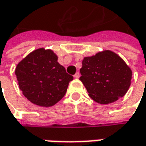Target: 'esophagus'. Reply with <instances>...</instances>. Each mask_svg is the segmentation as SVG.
<instances>
[{"instance_id": "1", "label": "esophagus", "mask_w": 146, "mask_h": 146, "mask_svg": "<svg viewBox=\"0 0 146 146\" xmlns=\"http://www.w3.org/2000/svg\"><path fill=\"white\" fill-rule=\"evenodd\" d=\"M80 76V74L79 72H77V73H76L74 74V77H75V78H79Z\"/></svg>"}]
</instances>
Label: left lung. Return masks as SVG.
<instances>
[{
  "label": "left lung",
  "instance_id": "1",
  "mask_svg": "<svg viewBox=\"0 0 146 146\" xmlns=\"http://www.w3.org/2000/svg\"><path fill=\"white\" fill-rule=\"evenodd\" d=\"M80 72V80L89 96L100 104H109L123 97L130 87L132 76L124 61L110 51L84 58Z\"/></svg>",
  "mask_w": 146,
  "mask_h": 146
}]
</instances>
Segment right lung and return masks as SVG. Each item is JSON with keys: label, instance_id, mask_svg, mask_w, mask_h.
Instances as JSON below:
<instances>
[{"label": "right lung", "instance_id": "right-lung-1", "mask_svg": "<svg viewBox=\"0 0 146 146\" xmlns=\"http://www.w3.org/2000/svg\"><path fill=\"white\" fill-rule=\"evenodd\" d=\"M15 75L24 96L33 104L51 106L63 98L73 76L51 50L39 48L18 64Z\"/></svg>", "mask_w": 146, "mask_h": 146}]
</instances>
